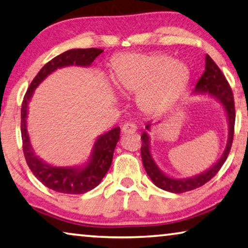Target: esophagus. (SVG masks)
<instances>
[{
	"label": "esophagus",
	"instance_id": "esophagus-1",
	"mask_svg": "<svg viewBox=\"0 0 248 248\" xmlns=\"http://www.w3.org/2000/svg\"><path fill=\"white\" fill-rule=\"evenodd\" d=\"M121 131H123L124 135H129V134H134V132L137 131V127L134 124H124L121 128Z\"/></svg>",
	"mask_w": 248,
	"mask_h": 248
}]
</instances>
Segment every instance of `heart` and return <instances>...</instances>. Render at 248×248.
Returning a JSON list of instances; mask_svg holds the SVG:
<instances>
[{
	"mask_svg": "<svg viewBox=\"0 0 248 248\" xmlns=\"http://www.w3.org/2000/svg\"><path fill=\"white\" fill-rule=\"evenodd\" d=\"M111 80L123 93L137 94V105L149 114L164 111L187 88L190 70L186 63L167 54L129 53L111 65Z\"/></svg>",
	"mask_w": 248,
	"mask_h": 248,
	"instance_id": "1",
	"label": "heart"
}]
</instances>
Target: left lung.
Instances as JSON below:
<instances>
[{"label": "left lung", "instance_id": "obj_1", "mask_svg": "<svg viewBox=\"0 0 248 248\" xmlns=\"http://www.w3.org/2000/svg\"><path fill=\"white\" fill-rule=\"evenodd\" d=\"M205 71L201 77V79L196 83L195 90L193 94H201V95H208V97L215 99V100L223 106L225 110V114L227 118L228 124V136L227 142L225 146V149L215 164H213L208 169L202 171L198 175L186 177V178H175L166 173L158 167V165L155 161L153 154L150 150V135L151 127L157 123H151L149 121L146 124V131L142 132V146H141V159L143 167H145L147 175L149 176L155 185L159 187L160 189L173 194L186 193V191L196 189V188L202 186L207 182H209L217 172L219 171L221 166L227 159L228 154H230L232 137H234V124H235V105H234V97H232V89L228 84L226 78L224 77L223 72L217 66L213 59L208 54L205 58Z\"/></svg>", "mask_w": 248, "mask_h": 248}]
</instances>
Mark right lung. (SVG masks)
I'll return each instance as SVG.
<instances>
[{"instance_id": "add662e5", "label": "right lung", "mask_w": 248, "mask_h": 248, "mask_svg": "<svg viewBox=\"0 0 248 248\" xmlns=\"http://www.w3.org/2000/svg\"><path fill=\"white\" fill-rule=\"evenodd\" d=\"M103 50L90 47V49H72L59 54L40 70L38 75L30 84L24 95L21 108V134L23 141V153L27 164L36 178L44 186L58 193L63 194H84L90 191L101 183L112 162L113 151L120 138V128L116 127L97 137L92 146L90 156L84 164L77 166H53L47 164L42 158L36 156L31 145L28 131L29 103L34 94L35 89L41 84L51 73L65 66H84L88 68L94 59L101 54Z\"/></svg>"}]
</instances>
